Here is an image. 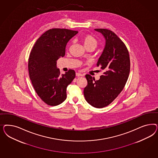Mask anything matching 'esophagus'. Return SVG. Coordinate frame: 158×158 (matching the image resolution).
Masks as SVG:
<instances>
[{"label":"esophagus","instance_id":"esophagus-1","mask_svg":"<svg viewBox=\"0 0 158 158\" xmlns=\"http://www.w3.org/2000/svg\"><path fill=\"white\" fill-rule=\"evenodd\" d=\"M76 75L77 77H83V74H82L81 73H79V72H77L76 73Z\"/></svg>","mask_w":158,"mask_h":158}]
</instances>
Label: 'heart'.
Masks as SVG:
<instances>
[{
    "label": "heart",
    "mask_w": 158,
    "mask_h": 158,
    "mask_svg": "<svg viewBox=\"0 0 158 158\" xmlns=\"http://www.w3.org/2000/svg\"><path fill=\"white\" fill-rule=\"evenodd\" d=\"M81 40L85 48L92 47L95 48L98 44V41L97 39L91 35H86L83 36Z\"/></svg>",
    "instance_id": "1"
}]
</instances>
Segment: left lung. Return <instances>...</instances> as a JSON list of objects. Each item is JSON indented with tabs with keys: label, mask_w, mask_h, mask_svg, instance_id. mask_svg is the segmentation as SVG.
Segmentation results:
<instances>
[{
	"label": "left lung",
	"mask_w": 158,
	"mask_h": 158,
	"mask_svg": "<svg viewBox=\"0 0 158 158\" xmlns=\"http://www.w3.org/2000/svg\"><path fill=\"white\" fill-rule=\"evenodd\" d=\"M95 31L105 38V48L97 64L104 72L98 81L86 75L84 96L89 104L101 108L110 105L123 89L129 75L130 61L126 45L114 32L106 29Z\"/></svg>",
	"instance_id": "left-lung-1"
}]
</instances>
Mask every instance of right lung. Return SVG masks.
I'll list each match as a JSON object with an SVG mask.
<instances>
[{
    "label": "right lung",
    "mask_w": 158,
    "mask_h": 158,
    "mask_svg": "<svg viewBox=\"0 0 158 158\" xmlns=\"http://www.w3.org/2000/svg\"><path fill=\"white\" fill-rule=\"evenodd\" d=\"M78 32L67 29H50L35 43L28 60L29 77L34 89L46 104L56 106L67 98V87L75 77L69 69L60 74L57 61L65 54L68 41Z\"/></svg>",
    "instance_id": "right-lung-1"
}]
</instances>
